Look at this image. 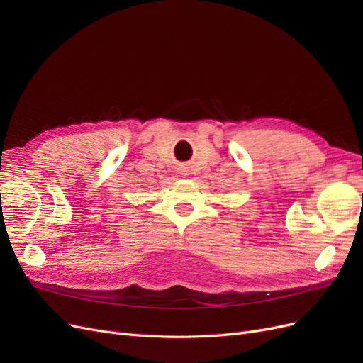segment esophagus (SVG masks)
<instances>
[{"label": "esophagus", "mask_w": 363, "mask_h": 363, "mask_svg": "<svg viewBox=\"0 0 363 363\" xmlns=\"http://www.w3.org/2000/svg\"><path fill=\"white\" fill-rule=\"evenodd\" d=\"M179 174L182 175V177H184V175H189V167L188 164H179Z\"/></svg>", "instance_id": "1"}]
</instances>
